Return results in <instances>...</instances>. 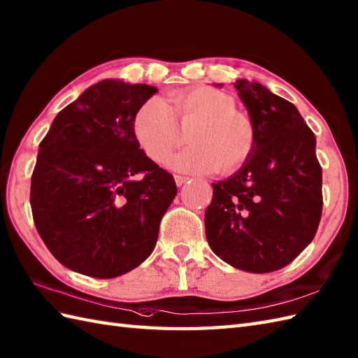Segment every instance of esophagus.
Segmentation results:
<instances>
[{
  "instance_id": "esophagus-1",
  "label": "esophagus",
  "mask_w": 358,
  "mask_h": 358,
  "mask_svg": "<svg viewBox=\"0 0 358 358\" xmlns=\"http://www.w3.org/2000/svg\"><path fill=\"white\" fill-rule=\"evenodd\" d=\"M174 180H176V185L178 187H182L188 180V178L187 176H180V174H176V176H174Z\"/></svg>"
}]
</instances>
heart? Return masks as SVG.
Listing matches in <instances>:
<instances>
[{"mask_svg":"<svg viewBox=\"0 0 358 358\" xmlns=\"http://www.w3.org/2000/svg\"><path fill=\"white\" fill-rule=\"evenodd\" d=\"M169 104L161 99L144 101L134 117V135L155 162H164L191 134V147L170 159L182 171L231 174L254 153L257 130L252 118L237 110L231 95L209 86L174 91Z\"/></svg>","mask_w":358,"mask_h":358,"instance_id":"b5f03b06","label":"heart"}]
</instances>
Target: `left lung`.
Masks as SVG:
<instances>
[{"label":"left lung","instance_id":"obj_1","mask_svg":"<svg viewBox=\"0 0 358 358\" xmlns=\"http://www.w3.org/2000/svg\"><path fill=\"white\" fill-rule=\"evenodd\" d=\"M257 130L254 153L213 184L205 231L217 257L250 273L290 264L315 238L322 217L316 136L294 104L258 82L234 83Z\"/></svg>","mask_w":358,"mask_h":358}]
</instances>
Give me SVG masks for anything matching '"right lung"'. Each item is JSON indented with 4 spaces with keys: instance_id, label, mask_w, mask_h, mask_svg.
I'll return each mask as SVG.
<instances>
[{
    "instance_id": "right-lung-1",
    "label": "right lung",
    "mask_w": 358,
    "mask_h": 358,
    "mask_svg": "<svg viewBox=\"0 0 358 358\" xmlns=\"http://www.w3.org/2000/svg\"><path fill=\"white\" fill-rule=\"evenodd\" d=\"M155 86L101 80L57 113L39 144L30 205L60 264L92 278L121 276L149 258L178 194L173 176L134 135Z\"/></svg>"
}]
</instances>
